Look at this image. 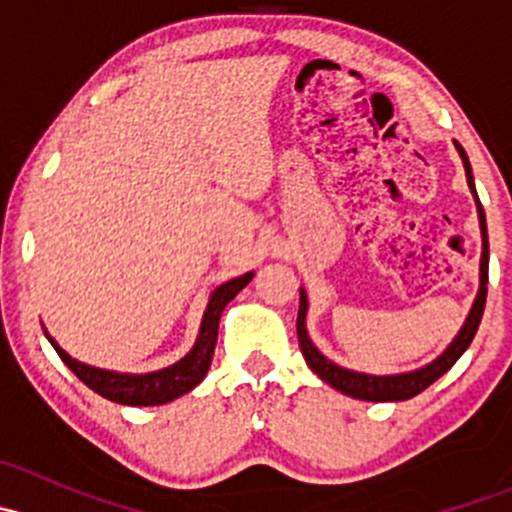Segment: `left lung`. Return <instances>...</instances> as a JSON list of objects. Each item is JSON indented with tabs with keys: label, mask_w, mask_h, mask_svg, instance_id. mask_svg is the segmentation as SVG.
Returning a JSON list of instances; mask_svg holds the SVG:
<instances>
[{
	"label": "left lung",
	"mask_w": 512,
	"mask_h": 512,
	"mask_svg": "<svg viewBox=\"0 0 512 512\" xmlns=\"http://www.w3.org/2000/svg\"><path fill=\"white\" fill-rule=\"evenodd\" d=\"M458 153H461L463 168H466V178H468V188H471L473 198H476L478 205V220H480V235H483V252H480V287L476 294V302H473L471 312H468L466 322H463L461 332L456 334L451 344L446 347V352L431 361V364L421 366L416 371H406V374H391V376H374V374H361V371H352L344 369V366H337L334 361H329L327 356L319 352L317 347L312 344L307 334V294L304 289H299V312H297V339H299V349H302L304 361H307L309 369L319 376L322 381H327L329 386H334L342 394L352 396V399H361V401H406L414 399L416 394H421L423 389L433 384L436 379H441L458 359L461 354L471 347L473 337L478 332L480 317H483L485 309V294H488V230H485V213L483 205H480L478 193H476V183H473V173H471V163H468L466 151L461 148V143H456Z\"/></svg>",
	"instance_id": "8db88e82"
}]
</instances>
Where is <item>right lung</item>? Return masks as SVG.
<instances>
[{
  "mask_svg": "<svg viewBox=\"0 0 512 512\" xmlns=\"http://www.w3.org/2000/svg\"><path fill=\"white\" fill-rule=\"evenodd\" d=\"M250 280L252 272H247V275L235 277V280L225 282V285L215 289V292L210 294L208 309H205L203 314V324H200V334L198 339H195L193 349H190L183 359L175 361L173 366L151 371V374H118V371H106L89 364H81V361L71 359V356L49 337L46 329L44 334L51 342V347L56 349V354L61 356V361H64L89 389H94L98 396H103V399L116 401V404L123 406L168 404V401L193 391L195 386L205 379V374H208L210 369V361H213L215 354V342H218L220 314H223V309L230 304V299H235V294Z\"/></svg>",
  "mask_w": 512,
  "mask_h": 512,
  "instance_id": "add662e5",
  "label": "right lung"
}]
</instances>
